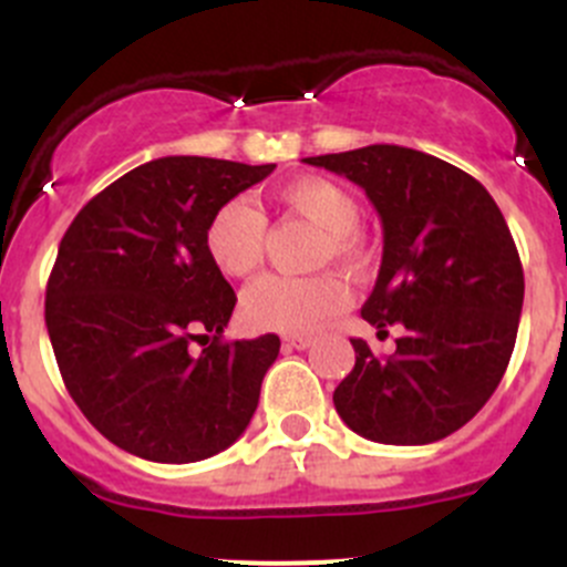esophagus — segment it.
<instances>
[{"mask_svg":"<svg viewBox=\"0 0 567 567\" xmlns=\"http://www.w3.org/2000/svg\"><path fill=\"white\" fill-rule=\"evenodd\" d=\"M285 348H296V351H305V348H310L312 346V337H307V334H290V337H285Z\"/></svg>","mask_w":567,"mask_h":567,"instance_id":"1","label":"esophagus"}]
</instances>
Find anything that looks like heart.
<instances>
[{"label": "heart", "mask_w": 567, "mask_h": 567, "mask_svg": "<svg viewBox=\"0 0 567 567\" xmlns=\"http://www.w3.org/2000/svg\"><path fill=\"white\" fill-rule=\"evenodd\" d=\"M277 199L320 230L316 262L359 268L368 262V247L359 233L362 208L351 188L323 175L296 177L279 186ZM268 225L262 210L247 197H233L214 210L205 227V251L221 274L247 279L266 257ZM348 290L340 279L326 277H262L241 299V318L255 331L307 334L346 307Z\"/></svg>", "instance_id": "b5f03b06"}]
</instances>
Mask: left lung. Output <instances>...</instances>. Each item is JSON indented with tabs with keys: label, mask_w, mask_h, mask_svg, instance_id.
<instances>
[{
	"label": "left lung",
	"mask_w": 567,
	"mask_h": 567,
	"mask_svg": "<svg viewBox=\"0 0 567 567\" xmlns=\"http://www.w3.org/2000/svg\"><path fill=\"white\" fill-rule=\"evenodd\" d=\"M364 188L384 257L362 318L394 353L353 337L357 364L334 390L348 427L381 444H431L466 425L499 386L524 305V268L499 205L453 164L400 145L305 158Z\"/></svg>",
	"instance_id": "1"
}]
</instances>
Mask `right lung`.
<instances>
[{
	"label": "right lung",
	"mask_w": 567,
	"mask_h": 567,
	"mask_svg": "<svg viewBox=\"0 0 567 567\" xmlns=\"http://www.w3.org/2000/svg\"><path fill=\"white\" fill-rule=\"evenodd\" d=\"M271 173L156 158L95 194L62 236L45 329L73 403L125 453L194 463L247 431L279 337L221 340L238 299L205 251V227ZM199 330L212 342L194 354Z\"/></svg>",
	"instance_id": "right-lung-1"
}]
</instances>
